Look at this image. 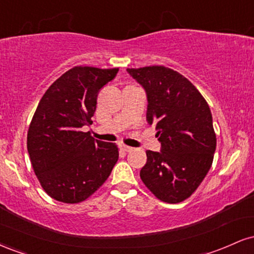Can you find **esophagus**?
Segmentation results:
<instances>
[{
	"label": "esophagus",
	"mask_w": 254,
	"mask_h": 254,
	"mask_svg": "<svg viewBox=\"0 0 254 254\" xmlns=\"http://www.w3.org/2000/svg\"><path fill=\"white\" fill-rule=\"evenodd\" d=\"M121 149L127 151V153H129V151L132 150V148L129 147V145H125V144H121Z\"/></svg>",
	"instance_id": "34e87169"
}]
</instances>
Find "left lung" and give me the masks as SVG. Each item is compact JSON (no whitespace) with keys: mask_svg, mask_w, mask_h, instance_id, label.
Listing matches in <instances>:
<instances>
[{"mask_svg":"<svg viewBox=\"0 0 254 254\" xmlns=\"http://www.w3.org/2000/svg\"><path fill=\"white\" fill-rule=\"evenodd\" d=\"M147 93V122L157 130L161 151L147 150L139 172L154 196L180 203L197 190L216 149L209 105L186 77L164 65L127 69Z\"/></svg>","mask_w":254,"mask_h":254,"instance_id":"obj_1","label":"left lung"}]
</instances>
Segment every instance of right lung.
Returning a JSON list of instances; mask_svg holds the SVG:
<instances>
[{
    "label": "right lung",
    "instance_id": "obj_1",
    "mask_svg": "<svg viewBox=\"0 0 254 254\" xmlns=\"http://www.w3.org/2000/svg\"><path fill=\"white\" fill-rule=\"evenodd\" d=\"M118 68L74 66L40 99L27 132L31 164L42 188L63 203H80L110 177L119 151L82 127L93 123L99 90Z\"/></svg>",
    "mask_w": 254,
    "mask_h": 254
}]
</instances>
